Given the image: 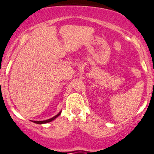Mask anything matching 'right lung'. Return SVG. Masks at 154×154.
<instances>
[{
  "label": "right lung",
  "mask_w": 154,
  "mask_h": 154,
  "mask_svg": "<svg viewBox=\"0 0 154 154\" xmlns=\"http://www.w3.org/2000/svg\"><path fill=\"white\" fill-rule=\"evenodd\" d=\"M61 111H60V112H59L57 115H55L54 117L50 118V119H47V120H45V121H33V122H34V123H36V124H45V123H48V122H52L53 120H54L55 118H57L59 115H61Z\"/></svg>",
  "instance_id": "right-lung-1"
}]
</instances>
